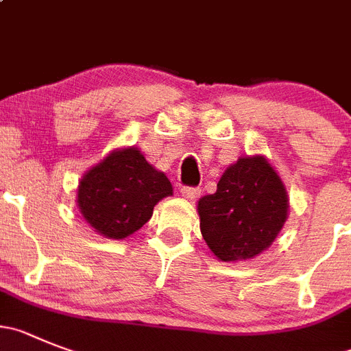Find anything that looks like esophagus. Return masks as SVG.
<instances>
[{"label":"esophagus","mask_w":351,"mask_h":351,"mask_svg":"<svg viewBox=\"0 0 351 351\" xmlns=\"http://www.w3.org/2000/svg\"><path fill=\"white\" fill-rule=\"evenodd\" d=\"M182 195L185 199H191V201H194V199H197L199 195H201V189L199 186H182Z\"/></svg>","instance_id":"1"}]
</instances>
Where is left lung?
Segmentation results:
<instances>
[{
    "instance_id": "left-lung-1",
    "label": "left lung",
    "mask_w": 351,
    "mask_h": 351,
    "mask_svg": "<svg viewBox=\"0 0 351 351\" xmlns=\"http://www.w3.org/2000/svg\"><path fill=\"white\" fill-rule=\"evenodd\" d=\"M201 232L223 261L250 260L265 251L287 218L282 180L261 156L241 157L221 175L215 194L199 201Z\"/></svg>"
}]
</instances>
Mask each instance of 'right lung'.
I'll list each match as a JSON object with an SVG mask.
<instances>
[{"label": "right lung", "mask_w": 351, "mask_h": 351, "mask_svg": "<svg viewBox=\"0 0 351 351\" xmlns=\"http://www.w3.org/2000/svg\"><path fill=\"white\" fill-rule=\"evenodd\" d=\"M171 194V182L165 173L130 147L107 156L83 176L77 204L98 234L124 239L142 228L150 220L154 206Z\"/></svg>", "instance_id": "add662e5"}]
</instances>
